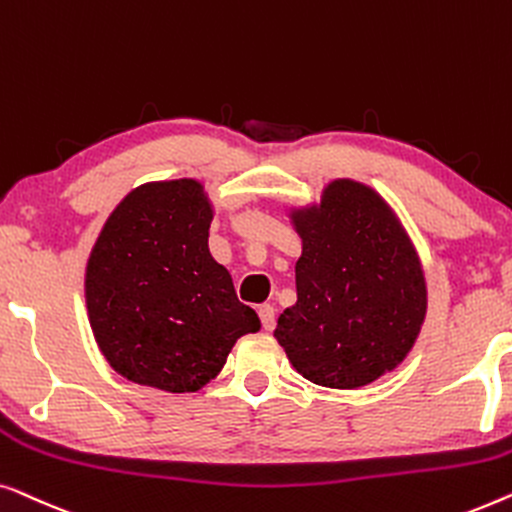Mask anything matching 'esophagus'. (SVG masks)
Masks as SVG:
<instances>
[{"mask_svg":"<svg viewBox=\"0 0 512 512\" xmlns=\"http://www.w3.org/2000/svg\"><path fill=\"white\" fill-rule=\"evenodd\" d=\"M257 313H259V320H262V327L266 331H271L273 327H276V311H273L271 304H262L257 308Z\"/></svg>","mask_w":512,"mask_h":512,"instance_id":"obj_1","label":"esophagus"}]
</instances>
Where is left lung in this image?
<instances>
[{"instance_id": "left-lung-1", "label": "left lung", "mask_w": 512, "mask_h": 512, "mask_svg": "<svg viewBox=\"0 0 512 512\" xmlns=\"http://www.w3.org/2000/svg\"><path fill=\"white\" fill-rule=\"evenodd\" d=\"M301 236L297 304L273 336L306 380L357 390L406 359L427 315V283L413 243L369 185L338 178L320 204L294 208Z\"/></svg>"}]
</instances>
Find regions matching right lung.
Masks as SVG:
<instances>
[{
    "mask_svg": "<svg viewBox=\"0 0 512 512\" xmlns=\"http://www.w3.org/2000/svg\"><path fill=\"white\" fill-rule=\"evenodd\" d=\"M213 206L194 178L139 185L104 222L85 304L106 362L132 383L197 392L243 334L259 331L208 250Z\"/></svg>",
    "mask_w": 512,
    "mask_h": 512,
    "instance_id": "right-lung-1",
    "label": "right lung"
}]
</instances>
